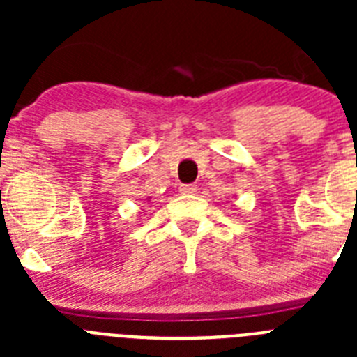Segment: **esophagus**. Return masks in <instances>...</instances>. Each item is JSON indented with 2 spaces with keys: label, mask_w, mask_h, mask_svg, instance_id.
<instances>
[{
  "label": "esophagus",
  "mask_w": 357,
  "mask_h": 357,
  "mask_svg": "<svg viewBox=\"0 0 357 357\" xmlns=\"http://www.w3.org/2000/svg\"><path fill=\"white\" fill-rule=\"evenodd\" d=\"M198 191L197 184H184L181 185V193L182 195H195Z\"/></svg>",
  "instance_id": "1"
}]
</instances>
